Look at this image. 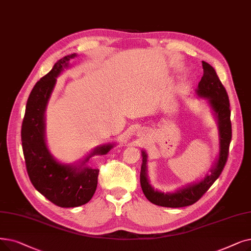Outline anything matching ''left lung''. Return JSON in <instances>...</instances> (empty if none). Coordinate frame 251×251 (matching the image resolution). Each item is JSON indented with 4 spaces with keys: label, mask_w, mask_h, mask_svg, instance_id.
<instances>
[{
    "label": "left lung",
    "mask_w": 251,
    "mask_h": 251,
    "mask_svg": "<svg viewBox=\"0 0 251 251\" xmlns=\"http://www.w3.org/2000/svg\"><path fill=\"white\" fill-rule=\"evenodd\" d=\"M203 77L198 84L197 93L199 96L208 100L212 110L214 111L220 128V156L216 162L215 167L211 170L210 176H207L200 182L190 184L189 187L178 190L172 194H164L155 191L151 187L147 177V155L143 154V164L140 170V184L141 189L147 199L159 206L178 208L193 205L202 198V196L209 190L213 182L220 177L222 174L228 156V148H230L232 139V123H231V111L230 101L215 70L209 63L202 61Z\"/></svg>",
    "instance_id": "left-lung-1"
}]
</instances>
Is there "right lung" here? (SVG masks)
Listing matches in <instances>:
<instances>
[{
  "label": "right lung",
  "mask_w": 251,
  "mask_h": 251,
  "mask_svg": "<svg viewBox=\"0 0 251 251\" xmlns=\"http://www.w3.org/2000/svg\"><path fill=\"white\" fill-rule=\"evenodd\" d=\"M75 53L59 59L52 70L32 88L26 102L21 126V141L28 177L35 189L59 207H78L89 202L94 195L99 169L83 167L93 155H104L113 148L106 145L96 148L81 166L62 165L54 160L45 143L44 113L56 77L75 58Z\"/></svg>",
  "instance_id": "add662e5"
}]
</instances>
